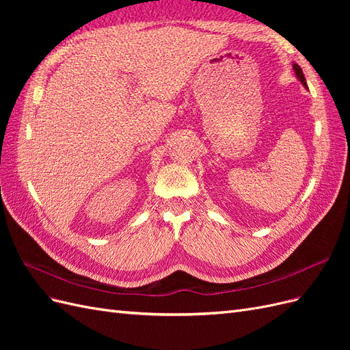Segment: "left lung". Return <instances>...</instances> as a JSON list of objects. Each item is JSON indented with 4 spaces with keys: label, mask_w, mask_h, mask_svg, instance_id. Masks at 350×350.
<instances>
[{
    "label": "left lung",
    "mask_w": 350,
    "mask_h": 350,
    "mask_svg": "<svg viewBox=\"0 0 350 350\" xmlns=\"http://www.w3.org/2000/svg\"><path fill=\"white\" fill-rule=\"evenodd\" d=\"M293 70H295V72H296V77H298V79L302 81L304 86H306V81H305V77H304V72H302L301 67H299L298 64H293Z\"/></svg>",
    "instance_id": "8db88e82"
}]
</instances>
